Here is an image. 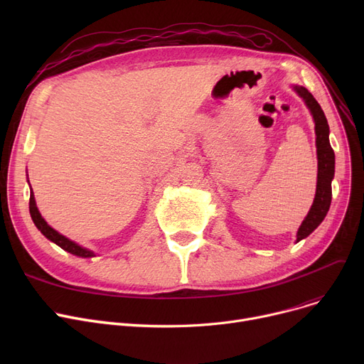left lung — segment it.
<instances>
[{
    "label": "left lung",
    "instance_id": "1",
    "mask_svg": "<svg viewBox=\"0 0 364 364\" xmlns=\"http://www.w3.org/2000/svg\"><path fill=\"white\" fill-rule=\"evenodd\" d=\"M294 91L304 100L305 106L309 107L316 131V147H317V186L314 202L310 208L307 217L304 218L296 232V242L310 236L320 223L326 217L331 202H332V180L335 176V153L329 141V125L324 117L317 100L313 94L301 85H292Z\"/></svg>",
    "mask_w": 364,
    "mask_h": 364
}]
</instances>
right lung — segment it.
Wrapping results in <instances>:
<instances>
[{
  "instance_id": "1",
  "label": "right lung",
  "mask_w": 364,
  "mask_h": 364,
  "mask_svg": "<svg viewBox=\"0 0 364 364\" xmlns=\"http://www.w3.org/2000/svg\"><path fill=\"white\" fill-rule=\"evenodd\" d=\"M28 183H29V180H28ZM29 187H31V184H29ZM29 213H31L32 221L36 225L38 230H40L50 242L55 243L57 246H60L62 250H65L66 252H69L72 255H76V257H81V258H92V257H95V254L92 251H90V250H87V247H84V246L78 245L76 242L68 239L66 236H63L57 230H54L51 225H48V223L43 218L41 213L38 211V206H36V202H35V196H33L32 188H31V198H29Z\"/></svg>"
}]
</instances>
